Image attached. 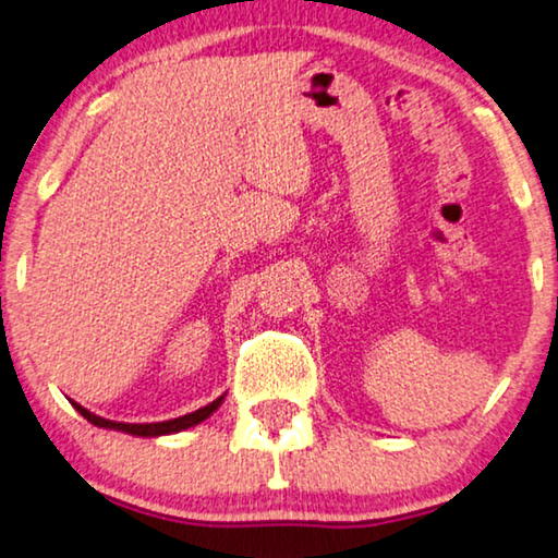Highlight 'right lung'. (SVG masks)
I'll return each mask as SVG.
<instances>
[{
  "label": "right lung",
  "mask_w": 558,
  "mask_h": 558,
  "mask_svg": "<svg viewBox=\"0 0 558 558\" xmlns=\"http://www.w3.org/2000/svg\"><path fill=\"white\" fill-rule=\"evenodd\" d=\"M222 398H215L213 403L203 405V409H197L195 413H187V415H180V418H170V421H160V423H120V421H110V418H102V415H95L89 413L85 405L74 403L72 405L77 409L85 418L93 423V426L99 428H112V430H122V434H130V436H145V438H157V436H170V434H180V430L185 428H193L197 423H203L205 418H210V415L220 409Z\"/></svg>",
  "instance_id": "right-lung-1"
}]
</instances>
